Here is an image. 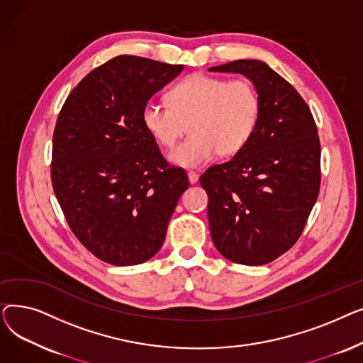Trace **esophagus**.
Wrapping results in <instances>:
<instances>
[{
    "label": "esophagus",
    "instance_id": "esophagus-1",
    "mask_svg": "<svg viewBox=\"0 0 363 363\" xmlns=\"http://www.w3.org/2000/svg\"><path fill=\"white\" fill-rule=\"evenodd\" d=\"M188 181H189V184H196L199 181V174H197V172L189 170L188 172Z\"/></svg>",
    "mask_w": 363,
    "mask_h": 363
}]
</instances>
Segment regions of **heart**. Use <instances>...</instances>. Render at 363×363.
I'll return each instance as SVG.
<instances>
[{
	"instance_id": "1",
	"label": "heart",
	"mask_w": 363,
	"mask_h": 363,
	"mask_svg": "<svg viewBox=\"0 0 363 363\" xmlns=\"http://www.w3.org/2000/svg\"><path fill=\"white\" fill-rule=\"evenodd\" d=\"M260 110L259 91L250 81L194 73L167 92V106L148 101L143 123L163 148L174 147L188 126L191 135L169 159L181 167H200L216 152L220 157L240 152L253 137Z\"/></svg>"
}]
</instances>
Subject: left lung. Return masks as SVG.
Here are the masks:
<instances>
[{
    "mask_svg": "<svg viewBox=\"0 0 363 363\" xmlns=\"http://www.w3.org/2000/svg\"><path fill=\"white\" fill-rule=\"evenodd\" d=\"M241 73L260 95V121L234 159L200 177L218 252L259 266L289 252L300 238L320 186V143L309 106L296 88L260 60L211 67Z\"/></svg>",
    "mask_w": 363,
    "mask_h": 363,
    "instance_id": "obj_1",
    "label": "left lung"
}]
</instances>
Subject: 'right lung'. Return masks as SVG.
Masks as SVG:
<instances>
[{"mask_svg": "<svg viewBox=\"0 0 363 363\" xmlns=\"http://www.w3.org/2000/svg\"><path fill=\"white\" fill-rule=\"evenodd\" d=\"M182 65L118 55L66 99L52 135L51 182L74 237L114 266L147 262L189 186L143 123L148 100Z\"/></svg>", "mask_w": 363, "mask_h": 363, "instance_id": "1", "label": "right lung"}]
</instances>
